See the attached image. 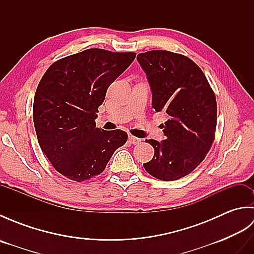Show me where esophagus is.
I'll use <instances>...</instances> for the list:
<instances>
[{"label": "esophagus", "mask_w": 254, "mask_h": 254, "mask_svg": "<svg viewBox=\"0 0 254 254\" xmlns=\"http://www.w3.org/2000/svg\"><path fill=\"white\" fill-rule=\"evenodd\" d=\"M128 141H130V143L133 144V145H137V144L141 143V139L135 137V136H132V135L128 136Z\"/></svg>", "instance_id": "1"}]
</instances>
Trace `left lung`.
I'll list each match as a JSON object with an SVG mask.
<instances>
[{"mask_svg":"<svg viewBox=\"0 0 254 254\" xmlns=\"http://www.w3.org/2000/svg\"><path fill=\"white\" fill-rule=\"evenodd\" d=\"M137 61L146 73L156 112H165L161 124L166 139H146L155 149L143 166L163 181L178 180L202 163L216 130V97L202 69L191 59L165 50L139 53Z\"/></svg>","mask_w":254,"mask_h":254,"instance_id":"obj_1","label":"left lung"}]
</instances>
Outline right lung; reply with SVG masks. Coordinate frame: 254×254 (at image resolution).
<instances>
[{
    "label": "right lung",
    "instance_id": "right-lung-1",
    "mask_svg": "<svg viewBox=\"0 0 254 254\" xmlns=\"http://www.w3.org/2000/svg\"><path fill=\"white\" fill-rule=\"evenodd\" d=\"M135 56L87 49L55 62L42 76L34 99L35 130L41 150L64 177L82 182L101 174L126 144L127 132L96 127L95 119L108 87Z\"/></svg>",
    "mask_w": 254,
    "mask_h": 254
}]
</instances>
